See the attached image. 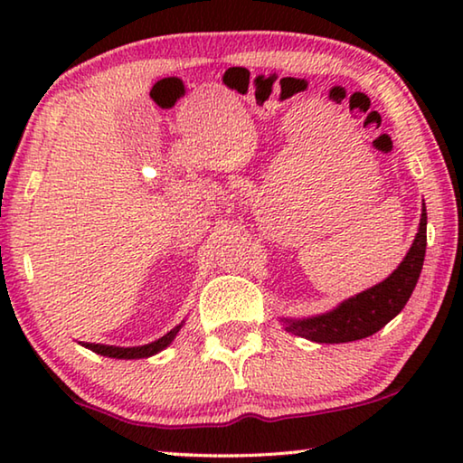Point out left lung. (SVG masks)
I'll return each instance as SVG.
<instances>
[{
  "label": "left lung",
  "instance_id": "1",
  "mask_svg": "<svg viewBox=\"0 0 463 463\" xmlns=\"http://www.w3.org/2000/svg\"><path fill=\"white\" fill-rule=\"evenodd\" d=\"M427 249V210L422 203L419 232L404 261L390 278L325 315L310 318H284L286 331L315 343H349L365 339L386 326L401 312L417 286Z\"/></svg>",
  "mask_w": 463,
  "mask_h": 463
}]
</instances>
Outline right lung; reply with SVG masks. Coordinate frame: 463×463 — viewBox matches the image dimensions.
<instances>
[{
    "label": "right lung",
    "mask_w": 463,
    "mask_h": 463,
    "mask_svg": "<svg viewBox=\"0 0 463 463\" xmlns=\"http://www.w3.org/2000/svg\"><path fill=\"white\" fill-rule=\"evenodd\" d=\"M182 325H177L175 328H171L167 335H163L161 339H156L148 345H140V347H114V345H99V343H81L83 347L91 349L93 354H99L104 357H116V359H143V357H151L155 354H159L167 347V345L175 339V335L179 333Z\"/></svg>",
    "instance_id": "obj_1"
}]
</instances>
